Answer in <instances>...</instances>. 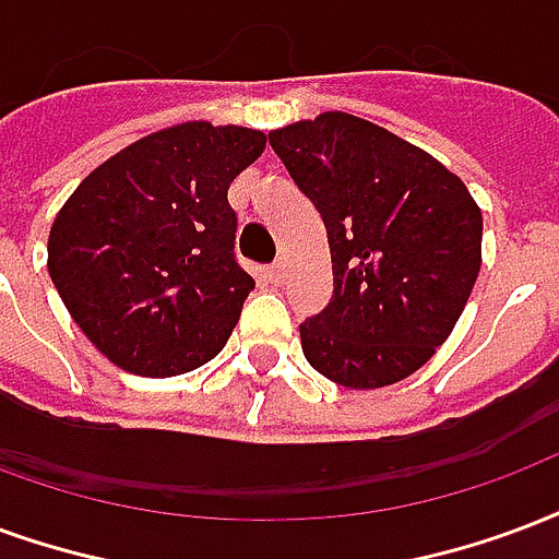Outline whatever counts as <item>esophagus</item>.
Segmentation results:
<instances>
[{
  "label": "esophagus",
  "instance_id": "34e87169",
  "mask_svg": "<svg viewBox=\"0 0 559 559\" xmlns=\"http://www.w3.org/2000/svg\"><path fill=\"white\" fill-rule=\"evenodd\" d=\"M266 278L272 281V284H281V281L287 278V266H284V263H272V266L266 269Z\"/></svg>",
  "mask_w": 559,
  "mask_h": 559
}]
</instances>
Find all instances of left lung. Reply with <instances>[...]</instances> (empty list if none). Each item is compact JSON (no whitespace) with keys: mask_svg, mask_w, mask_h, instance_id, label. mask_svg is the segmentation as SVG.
Here are the masks:
<instances>
[{"mask_svg":"<svg viewBox=\"0 0 559 559\" xmlns=\"http://www.w3.org/2000/svg\"><path fill=\"white\" fill-rule=\"evenodd\" d=\"M269 144L332 248V301L299 325L301 353L353 391L403 382L468 305L483 263L477 201L436 156L346 111L287 123Z\"/></svg>","mask_w":559,"mask_h":559,"instance_id":"1","label":"left lung"}]
</instances>
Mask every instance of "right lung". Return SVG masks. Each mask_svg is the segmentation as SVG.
I'll use <instances>...</instances> for the list:
<instances>
[{
  "mask_svg": "<svg viewBox=\"0 0 559 559\" xmlns=\"http://www.w3.org/2000/svg\"><path fill=\"white\" fill-rule=\"evenodd\" d=\"M263 147L251 127L175 123L109 156L64 201L49 278L115 367L165 379L222 353L254 287L234 258L227 189Z\"/></svg>",
  "mask_w": 559,
  "mask_h": 559,
  "instance_id": "right-lung-1",
  "label": "right lung"
}]
</instances>
